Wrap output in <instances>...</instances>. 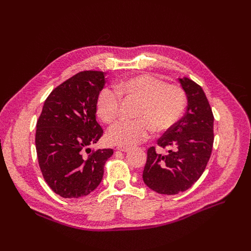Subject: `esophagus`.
Instances as JSON below:
<instances>
[{
  "label": "esophagus",
  "mask_w": 251,
  "mask_h": 251,
  "mask_svg": "<svg viewBox=\"0 0 251 251\" xmlns=\"http://www.w3.org/2000/svg\"><path fill=\"white\" fill-rule=\"evenodd\" d=\"M117 151H121V152H128L130 150V148L128 147H122V146H119L116 148Z\"/></svg>",
  "instance_id": "34e87169"
}]
</instances>
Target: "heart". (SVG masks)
Wrapping results in <instances>:
<instances>
[{"label": "heart", "mask_w": 251, "mask_h": 251, "mask_svg": "<svg viewBox=\"0 0 251 251\" xmlns=\"http://www.w3.org/2000/svg\"><path fill=\"white\" fill-rule=\"evenodd\" d=\"M121 97L138 100L137 119L116 123L108 132L109 141L122 147H135L146 141L153 129L157 132L170 129L185 105L184 92L177 85L165 84L151 74H139L117 83L115 90H100L96 109L105 124H112L119 116Z\"/></svg>", "instance_id": "1"}]
</instances>
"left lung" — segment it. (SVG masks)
I'll return each instance as SVG.
<instances>
[{
	"mask_svg": "<svg viewBox=\"0 0 251 251\" xmlns=\"http://www.w3.org/2000/svg\"><path fill=\"white\" fill-rule=\"evenodd\" d=\"M179 83L188 99L186 113L157 140L173 150L163 155L151 147L142 174L145 183L159 194L190 189L204 173L214 145V115L204 90L188 77Z\"/></svg>",
	"mask_w": 251,
	"mask_h": 251,
	"instance_id": "8db88e82",
	"label": "left lung"
}]
</instances>
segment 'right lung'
Segmentation results:
<instances>
[{
  "label": "right lung",
  "mask_w": 251,
  "mask_h": 251,
  "mask_svg": "<svg viewBox=\"0 0 251 251\" xmlns=\"http://www.w3.org/2000/svg\"><path fill=\"white\" fill-rule=\"evenodd\" d=\"M104 72L83 71L56 87L36 123L35 147L50 188L65 199L86 196L100 184L112 149L92 147L103 130L96 121V100Z\"/></svg>",
  "instance_id": "obj_1"
}]
</instances>
